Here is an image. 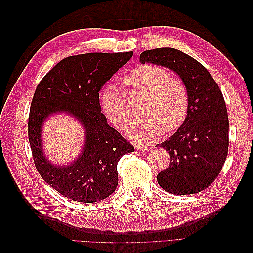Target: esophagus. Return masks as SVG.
Here are the masks:
<instances>
[{"mask_svg":"<svg viewBox=\"0 0 253 253\" xmlns=\"http://www.w3.org/2000/svg\"><path fill=\"white\" fill-rule=\"evenodd\" d=\"M135 149L137 151H143V152H147L149 150L148 147H145V145H142V144H138V145H135Z\"/></svg>","mask_w":253,"mask_h":253,"instance_id":"obj_1","label":"esophagus"}]
</instances>
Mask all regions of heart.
<instances>
[{
	"mask_svg": "<svg viewBox=\"0 0 253 253\" xmlns=\"http://www.w3.org/2000/svg\"><path fill=\"white\" fill-rule=\"evenodd\" d=\"M122 83L126 90H140L149 98L144 104L147 116L134 119L127 126L126 134L136 142H150L168 132L178 129L189 112L190 97L182 80L171 77L164 67L143 64L127 73ZM101 108L111 124L124 129L129 119L126 95L121 88L108 84L100 96Z\"/></svg>",
	"mask_w": 253,
	"mask_h": 253,
	"instance_id": "b5f03b06",
	"label": "heart"
}]
</instances>
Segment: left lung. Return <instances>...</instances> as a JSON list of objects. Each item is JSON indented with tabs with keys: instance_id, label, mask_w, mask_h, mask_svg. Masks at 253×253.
Returning <instances> with one entry per match:
<instances>
[{
	"instance_id": "obj_1",
	"label": "left lung",
	"mask_w": 253,
	"mask_h": 253,
	"mask_svg": "<svg viewBox=\"0 0 253 253\" xmlns=\"http://www.w3.org/2000/svg\"><path fill=\"white\" fill-rule=\"evenodd\" d=\"M140 62L163 65L178 74L190 97L183 125L160 143L171 162L157 175L159 186L177 195L201 192L216 179L228 154L229 120L221 90L204 65L178 49L145 50Z\"/></svg>"
}]
</instances>
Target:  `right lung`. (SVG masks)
I'll return each mask as SVG.
<instances>
[{"label": "right lung", "instance_id": "obj_1", "mask_svg": "<svg viewBox=\"0 0 253 253\" xmlns=\"http://www.w3.org/2000/svg\"><path fill=\"white\" fill-rule=\"evenodd\" d=\"M133 51L89 52L67 57L53 66L38 84L28 117V140L38 172L60 194L80 203L102 201L118 185L117 164L134 152L101 113L99 90L132 58ZM72 113L86 128L81 157L65 167L48 163L42 154L41 126L53 112Z\"/></svg>", "mask_w": 253, "mask_h": 253}]
</instances>
